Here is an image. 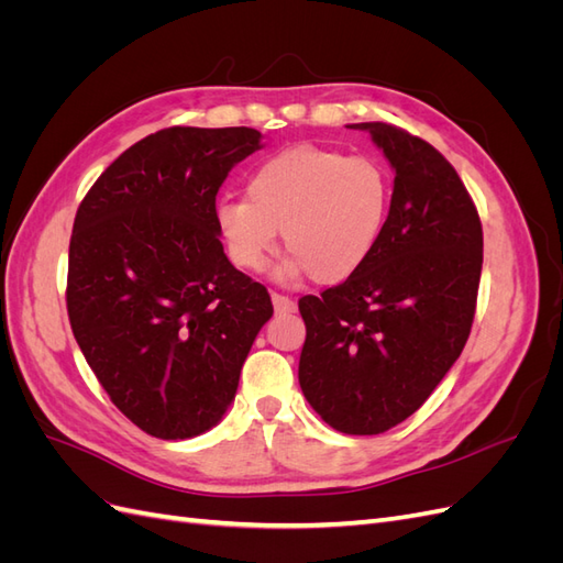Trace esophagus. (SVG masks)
Segmentation results:
<instances>
[{
	"instance_id": "34e87169",
	"label": "esophagus",
	"mask_w": 563,
	"mask_h": 563,
	"mask_svg": "<svg viewBox=\"0 0 563 563\" xmlns=\"http://www.w3.org/2000/svg\"><path fill=\"white\" fill-rule=\"evenodd\" d=\"M272 305H275L277 312H294L296 310L294 298H288L284 294H275V291H272Z\"/></svg>"
}]
</instances>
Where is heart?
Returning <instances> with one entry per match:
<instances>
[{
  "label": "heart",
  "mask_w": 563,
  "mask_h": 563,
  "mask_svg": "<svg viewBox=\"0 0 563 563\" xmlns=\"http://www.w3.org/2000/svg\"><path fill=\"white\" fill-rule=\"evenodd\" d=\"M391 207V176L373 157L300 143L267 157L246 199L223 201L218 230L234 265L258 272L284 234L294 272L319 284L350 279L376 251Z\"/></svg>",
  "instance_id": "1"
}]
</instances>
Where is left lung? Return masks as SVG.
Instances as JSON below:
<instances>
[{
  "mask_svg": "<svg viewBox=\"0 0 563 563\" xmlns=\"http://www.w3.org/2000/svg\"><path fill=\"white\" fill-rule=\"evenodd\" d=\"M395 168L380 242L343 284L302 296L298 380L345 434H380L413 416L463 352L476 310L484 232L449 159L395 124L364 122Z\"/></svg>",
  "mask_w": 563,
  "mask_h": 563,
  "instance_id": "left-lung-1",
  "label": "left lung"
}]
</instances>
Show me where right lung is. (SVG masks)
<instances>
[{
	"label": "right lung",
	"instance_id": "obj_1",
	"mask_svg": "<svg viewBox=\"0 0 563 563\" xmlns=\"http://www.w3.org/2000/svg\"><path fill=\"white\" fill-rule=\"evenodd\" d=\"M261 147L249 126H172L122 152L81 199L67 317L110 401L157 439L211 430L272 317L220 244L216 195Z\"/></svg>",
	"mask_w": 563,
	"mask_h": 563
}]
</instances>
